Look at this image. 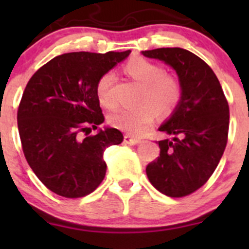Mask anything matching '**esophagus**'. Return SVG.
<instances>
[{"label": "esophagus", "mask_w": 249, "mask_h": 249, "mask_svg": "<svg viewBox=\"0 0 249 249\" xmlns=\"http://www.w3.org/2000/svg\"><path fill=\"white\" fill-rule=\"evenodd\" d=\"M124 142L127 143V144H137V143L141 142V139H139V137H134L131 136V135H125L124 136Z\"/></svg>", "instance_id": "1"}]
</instances>
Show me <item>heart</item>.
Returning <instances> with one entry per match:
<instances>
[{
  "label": "heart",
  "mask_w": 249,
  "mask_h": 249,
  "mask_svg": "<svg viewBox=\"0 0 249 249\" xmlns=\"http://www.w3.org/2000/svg\"><path fill=\"white\" fill-rule=\"evenodd\" d=\"M125 71L141 84H143L140 105L120 109L110 117L113 126L134 135H141L150 127L158 112L170 114L179 104L182 97V84L173 74L165 73L160 65L144 57H134L125 66ZM114 74L106 72L96 83V97L107 109H115L118 100L113 90Z\"/></svg>",
  "instance_id": "heart-1"
}]
</instances>
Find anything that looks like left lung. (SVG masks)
I'll list each match as a JSON object with an SVG mask.
<instances>
[{
  "mask_svg": "<svg viewBox=\"0 0 249 249\" xmlns=\"http://www.w3.org/2000/svg\"><path fill=\"white\" fill-rule=\"evenodd\" d=\"M142 54L159 59L177 72L182 97L159 131L160 157L145 169L149 182L170 197H183L202 187L224 153L229 132V105L220 83L197 55L182 48H158Z\"/></svg>",
  "mask_w": 249,
  "mask_h": 249,
  "instance_id": "8db88e82",
  "label": "left lung"
}]
</instances>
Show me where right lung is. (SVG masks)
<instances>
[{
  "mask_svg": "<svg viewBox=\"0 0 249 249\" xmlns=\"http://www.w3.org/2000/svg\"><path fill=\"white\" fill-rule=\"evenodd\" d=\"M129 54L67 53L30 78L18 108L22 152L35 175L55 194L83 197L104 180L105 149L124 137L113 127L90 135L105 122L95 88Z\"/></svg>",
  "mask_w": 249,
  "mask_h": 249,
  "instance_id": "add662e5",
  "label": "right lung"
}]
</instances>
